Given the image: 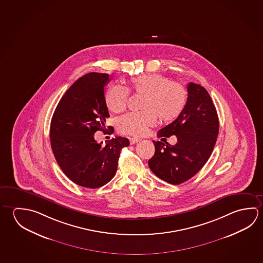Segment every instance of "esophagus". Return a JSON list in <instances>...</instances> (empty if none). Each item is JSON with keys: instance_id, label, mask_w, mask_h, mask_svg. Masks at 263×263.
<instances>
[{"instance_id": "esophagus-1", "label": "esophagus", "mask_w": 263, "mask_h": 263, "mask_svg": "<svg viewBox=\"0 0 263 263\" xmlns=\"http://www.w3.org/2000/svg\"><path fill=\"white\" fill-rule=\"evenodd\" d=\"M140 140H141L140 138H130V144H131V145H134V144H136V143L139 142Z\"/></svg>"}]
</instances>
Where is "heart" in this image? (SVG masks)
<instances>
[{
	"instance_id": "b5f03b06",
	"label": "heart",
	"mask_w": 263,
	"mask_h": 263,
	"mask_svg": "<svg viewBox=\"0 0 263 263\" xmlns=\"http://www.w3.org/2000/svg\"><path fill=\"white\" fill-rule=\"evenodd\" d=\"M128 90L142 95L138 112H128L116 120V128L121 134L142 136L153 126L159 118L162 123L176 119L187 99V90L183 84L170 81L158 73L141 74L130 79ZM128 90L119 85H112L105 94L106 106L112 112L125 109L128 100Z\"/></svg>"
}]
</instances>
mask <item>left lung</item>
<instances>
[{
    "label": "left lung",
    "mask_w": 263,
    "mask_h": 263,
    "mask_svg": "<svg viewBox=\"0 0 263 263\" xmlns=\"http://www.w3.org/2000/svg\"><path fill=\"white\" fill-rule=\"evenodd\" d=\"M187 94L179 116L158 132L159 138L175 135L177 143L173 146L153 141L155 153L148 161L152 173L172 184L184 183L205 165L219 133L216 108L205 88L191 82Z\"/></svg>",
    "instance_id": "1"
}]
</instances>
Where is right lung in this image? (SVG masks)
I'll use <instances>...</instances> for the list:
<instances>
[{"instance_id": "add662e5", "label": "right lung", "mask_w": 263, "mask_h": 263, "mask_svg": "<svg viewBox=\"0 0 263 263\" xmlns=\"http://www.w3.org/2000/svg\"><path fill=\"white\" fill-rule=\"evenodd\" d=\"M109 80V74L95 72L78 79L61 99L51 121V149L57 163L74 184L88 189L111 181L121 149L129 146V140L122 137L111 138L105 147L94 139L99 130L105 132L104 123L110 117L104 97Z\"/></svg>"}]
</instances>
